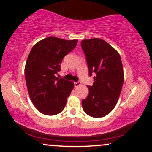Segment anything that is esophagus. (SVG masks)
I'll return each instance as SVG.
<instances>
[{
  "mask_svg": "<svg viewBox=\"0 0 152 152\" xmlns=\"http://www.w3.org/2000/svg\"><path fill=\"white\" fill-rule=\"evenodd\" d=\"M81 82L80 81H77V82H75V83H74V86H75V87H78V86H81Z\"/></svg>",
  "mask_w": 152,
  "mask_h": 152,
  "instance_id": "34e87169",
  "label": "esophagus"
}]
</instances>
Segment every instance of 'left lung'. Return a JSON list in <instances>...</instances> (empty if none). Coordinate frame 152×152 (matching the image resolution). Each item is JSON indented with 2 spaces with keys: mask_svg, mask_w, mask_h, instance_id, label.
I'll use <instances>...</instances> for the list:
<instances>
[{
  "mask_svg": "<svg viewBox=\"0 0 152 152\" xmlns=\"http://www.w3.org/2000/svg\"><path fill=\"white\" fill-rule=\"evenodd\" d=\"M81 44L89 76L94 74V83L88 86L89 93L82 100V107L91 117H103L114 109L121 94L124 79L121 57L100 38L83 40Z\"/></svg>",
  "mask_w": 152,
  "mask_h": 152,
  "instance_id": "obj_1",
  "label": "left lung"
}]
</instances>
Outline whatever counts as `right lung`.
<instances>
[{
    "label": "right lung",
    "mask_w": 152,
    "mask_h": 152,
    "mask_svg": "<svg viewBox=\"0 0 152 152\" xmlns=\"http://www.w3.org/2000/svg\"><path fill=\"white\" fill-rule=\"evenodd\" d=\"M77 42L50 36L36 43L29 53L25 66L26 86L31 102L43 114H58L65 107L74 84L56 74Z\"/></svg>",
    "instance_id": "add662e5"
}]
</instances>
